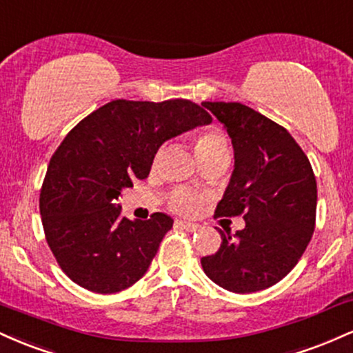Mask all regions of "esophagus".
Returning a JSON list of instances; mask_svg holds the SVG:
<instances>
[{
  "label": "esophagus",
  "mask_w": 353,
  "mask_h": 353,
  "mask_svg": "<svg viewBox=\"0 0 353 353\" xmlns=\"http://www.w3.org/2000/svg\"><path fill=\"white\" fill-rule=\"evenodd\" d=\"M177 228L188 230V232H196L199 229V224H194V222H188V221H176Z\"/></svg>",
  "instance_id": "obj_1"
}]
</instances>
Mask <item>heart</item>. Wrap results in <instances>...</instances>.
I'll use <instances>...</instances> for the list:
<instances>
[{
    "label": "heart",
    "mask_w": 353,
    "mask_h": 353,
    "mask_svg": "<svg viewBox=\"0 0 353 353\" xmlns=\"http://www.w3.org/2000/svg\"><path fill=\"white\" fill-rule=\"evenodd\" d=\"M228 149V143H225L224 136L221 132L214 131V129H208L202 131L194 139V152H196L197 159L201 157L210 156V154L224 151ZM204 202V196L199 192H192V190H176L171 197V208L176 212L184 214V216H192L196 214Z\"/></svg>",
    "instance_id": "heart-1"
}]
</instances>
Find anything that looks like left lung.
<instances>
[{
    "instance_id": "obj_1",
    "label": "left lung",
    "mask_w": 353,
    "mask_h": 353,
    "mask_svg": "<svg viewBox=\"0 0 353 353\" xmlns=\"http://www.w3.org/2000/svg\"><path fill=\"white\" fill-rule=\"evenodd\" d=\"M232 141L234 171L219 216L244 212L236 236L221 232L216 254L201 259L222 289L250 294L272 287L294 269L315 228L317 182L287 129L241 103H202Z\"/></svg>"
}]
</instances>
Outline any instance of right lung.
<instances>
[{"label":"right lung","mask_w":353,"mask_h":353,"mask_svg":"<svg viewBox=\"0 0 353 353\" xmlns=\"http://www.w3.org/2000/svg\"><path fill=\"white\" fill-rule=\"evenodd\" d=\"M212 117L188 99H116L84 117L52 154L39 212L63 272L84 289L114 294L148 272L174 221L121 217L114 205L134 179H145L157 149Z\"/></svg>","instance_id":"right-lung-1"}]
</instances>
